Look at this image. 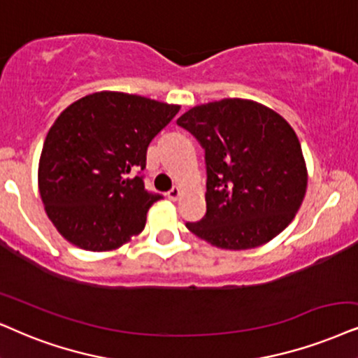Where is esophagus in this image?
Listing matches in <instances>:
<instances>
[{
	"label": "esophagus",
	"mask_w": 358,
	"mask_h": 358,
	"mask_svg": "<svg viewBox=\"0 0 358 358\" xmlns=\"http://www.w3.org/2000/svg\"><path fill=\"white\" fill-rule=\"evenodd\" d=\"M166 194H169V198L171 201H176L180 198V194H182V189H180V187H173Z\"/></svg>",
	"instance_id": "obj_1"
}]
</instances>
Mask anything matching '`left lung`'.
Here are the masks:
<instances>
[{"instance_id":"1","label":"left lung","mask_w":358,"mask_h":358,"mask_svg":"<svg viewBox=\"0 0 358 358\" xmlns=\"http://www.w3.org/2000/svg\"><path fill=\"white\" fill-rule=\"evenodd\" d=\"M200 142L206 164V215L187 228L221 250H251L286 229L307 188L296 132L273 108L223 99L176 120Z\"/></svg>"}]
</instances>
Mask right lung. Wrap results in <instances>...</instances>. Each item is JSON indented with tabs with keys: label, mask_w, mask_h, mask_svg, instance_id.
Returning a JSON list of instances; mask_svg holds the SVG:
<instances>
[{
	"label": "right lung",
	"mask_w": 358,
	"mask_h": 358,
	"mask_svg": "<svg viewBox=\"0 0 358 358\" xmlns=\"http://www.w3.org/2000/svg\"><path fill=\"white\" fill-rule=\"evenodd\" d=\"M178 110L103 90L57 117L44 140L38 183L49 220L67 241L85 251H110L142 233L148 208L162 194L147 192L140 171L152 138Z\"/></svg>",
	"instance_id": "obj_1"
}]
</instances>
